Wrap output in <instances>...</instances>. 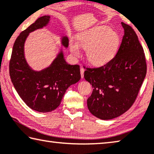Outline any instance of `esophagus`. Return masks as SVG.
Masks as SVG:
<instances>
[{"instance_id":"esophagus-1","label":"esophagus","mask_w":154,"mask_h":154,"mask_svg":"<svg viewBox=\"0 0 154 154\" xmlns=\"http://www.w3.org/2000/svg\"><path fill=\"white\" fill-rule=\"evenodd\" d=\"M80 72H81L82 78H84V68H81V69H80Z\"/></svg>"}]
</instances>
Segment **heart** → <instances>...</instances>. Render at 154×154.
<instances>
[{"instance_id":"b5f03b06","label":"heart","mask_w":154,"mask_h":154,"mask_svg":"<svg viewBox=\"0 0 154 154\" xmlns=\"http://www.w3.org/2000/svg\"><path fill=\"white\" fill-rule=\"evenodd\" d=\"M77 41L70 40L69 48L75 57L81 55L80 47L86 51V57L94 66H103L115 57L121 45L120 36L106 26H98L79 33Z\"/></svg>"}]
</instances>
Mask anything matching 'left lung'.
Instances as JSON below:
<instances>
[{
  "label": "left lung",
  "mask_w": 154,
  "mask_h": 154,
  "mask_svg": "<svg viewBox=\"0 0 154 154\" xmlns=\"http://www.w3.org/2000/svg\"><path fill=\"white\" fill-rule=\"evenodd\" d=\"M124 35L113 59L99 68H86L84 78L92 84L89 111L102 120L121 116L135 101L147 73L143 48L130 25L121 23Z\"/></svg>",
  "instance_id": "1"
}]
</instances>
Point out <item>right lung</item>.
Here are the masks:
<instances>
[{
	"label": "right lung",
	"mask_w": 154,
	"mask_h": 154,
	"mask_svg": "<svg viewBox=\"0 0 154 154\" xmlns=\"http://www.w3.org/2000/svg\"><path fill=\"white\" fill-rule=\"evenodd\" d=\"M50 16L39 18L22 32L14 42L9 62V75L16 92L31 109L48 112L58 108L66 90L81 79L79 65L68 64L60 48L51 64L41 70L29 65L24 44L29 33L48 25ZM61 45L68 48L67 35H61Z\"/></svg>",
	"instance_id": "obj_1"
}]
</instances>
